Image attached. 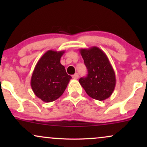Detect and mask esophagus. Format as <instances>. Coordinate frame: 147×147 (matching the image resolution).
Instances as JSON below:
<instances>
[{
    "mask_svg": "<svg viewBox=\"0 0 147 147\" xmlns=\"http://www.w3.org/2000/svg\"><path fill=\"white\" fill-rule=\"evenodd\" d=\"M72 78H73V79H74V80H77V79H78V78H79V75H78V74H74V75H73L72 76Z\"/></svg>",
    "mask_w": 147,
    "mask_h": 147,
    "instance_id": "1",
    "label": "esophagus"
}]
</instances>
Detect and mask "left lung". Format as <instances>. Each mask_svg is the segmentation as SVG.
Listing matches in <instances>:
<instances>
[{"mask_svg":"<svg viewBox=\"0 0 147 147\" xmlns=\"http://www.w3.org/2000/svg\"><path fill=\"white\" fill-rule=\"evenodd\" d=\"M80 52L88 69L87 76L80 78V84L90 97L100 101L107 99L116 86L115 73L107 55L97 47Z\"/></svg>","mask_w":147,"mask_h":147,"instance_id":"obj_1","label":"left lung"}]
</instances>
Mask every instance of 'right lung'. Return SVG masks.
Instances as JSON below:
<instances>
[{"label": "right lung", "instance_id": "right-lung-1", "mask_svg": "<svg viewBox=\"0 0 147 147\" xmlns=\"http://www.w3.org/2000/svg\"><path fill=\"white\" fill-rule=\"evenodd\" d=\"M64 53L65 51L49 50L36 64L31 86L35 96L42 101L51 102L59 98L71 79L60 63Z\"/></svg>", "mask_w": 147, "mask_h": 147}]
</instances>
